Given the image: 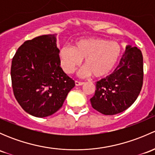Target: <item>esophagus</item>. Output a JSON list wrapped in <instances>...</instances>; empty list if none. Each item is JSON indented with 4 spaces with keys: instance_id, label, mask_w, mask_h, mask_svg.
I'll list each match as a JSON object with an SVG mask.
<instances>
[{
    "instance_id": "34e87169",
    "label": "esophagus",
    "mask_w": 155,
    "mask_h": 155,
    "mask_svg": "<svg viewBox=\"0 0 155 155\" xmlns=\"http://www.w3.org/2000/svg\"><path fill=\"white\" fill-rule=\"evenodd\" d=\"M84 84V82H79V81H75V85L76 86H79V85H82Z\"/></svg>"
}]
</instances>
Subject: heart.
<instances>
[{
    "instance_id": "heart-1",
    "label": "heart",
    "mask_w": 155,
    "mask_h": 155,
    "mask_svg": "<svg viewBox=\"0 0 155 155\" xmlns=\"http://www.w3.org/2000/svg\"><path fill=\"white\" fill-rule=\"evenodd\" d=\"M121 54V47L118 42L95 37L81 39L73 48L63 46L58 51L61 66L67 73H73L84 59L85 66L79 73L82 77L107 76L116 66Z\"/></svg>"
}]
</instances>
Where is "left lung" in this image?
<instances>
[{"mask_svg": "<svg viewBox=\"0 0 155 155\" xmlns=\"http://www.w3.org/2000/svg\"><path fill=\"white\" fill-rule=\"evenodd\" d=\"M143 82V58L137 47L127 46L113 73L96 83L92 107L106 115L126 110L138 97Z\"/></svg>", "mask_w": 155, "mask_h": 155, "instance_id": "obj_1", "label": "left lung"}]
</instances>
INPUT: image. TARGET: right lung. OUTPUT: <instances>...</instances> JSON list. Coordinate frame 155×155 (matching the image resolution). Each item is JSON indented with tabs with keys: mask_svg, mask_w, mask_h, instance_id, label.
<instances>
[{
	"mask_svg": "<svg viewBox=\"0 0 155 155\" xmlns=\"http://www.w3.org/2000/svg\"><path fill=\"white\" fill-rule=\"evenodd\" d=\"M56 34L25 42L12 61L11 79L14 96L26 112L43 118L63 105L75 86L60 67Z\"/></svg>",
	"mask_w": 155,
	"mask_h": 155,
	"instance_id": "right-lung-1",
	"label": "right lung"
}]
</instances>
